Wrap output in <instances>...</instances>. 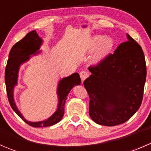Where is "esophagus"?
I'll use <instances>...</instances> for the list:
<instances>
[{"label":"esophagus","mask_w":151,"mask_h":151,"mask_svg":"<svg viewBox=\"0 0 151 151\" xmlns=\"http://www.w3.org/2000/svg\"><path fill=\"white\" fill-rule=\"evenodd\" d=\"M88 73L86 71H82L80 73V78H81V80H82V83H83L84 82V80L85 79H87L88 77Z\"/></svg>","instance_id":"obj_1"}]
</instances>
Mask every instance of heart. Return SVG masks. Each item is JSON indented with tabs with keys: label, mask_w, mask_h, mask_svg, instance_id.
I'll return each mask as SVG.
<instances>
[{
	"label": "heart",
	"mask_w": 151,
	"mask_h": 151,
	"mask_svg": "<svg viewBox=\"0 0 151 151\" xmlns=\"http://www.w3.org/2000/svg\"><path fill=\"white\" fill-rule=\"evenodd\" d=\"M113 45L114 42L112 39L98 35L93 36L90 40L85 49V52H91L96 50L91 58V63L92 64H97L106 57V55L112 50Z\"/></svg>",
	"instance_id": "obj_1"
}]
</instances>
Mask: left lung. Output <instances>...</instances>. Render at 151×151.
Returning <instances> with one entry per match:
<instances>
[{
	"instance_id": "8db88e82",
	"label": "left lung",
	"mask_w": 151,
	"mask_h": 151,
	"mask_svg": "<svg viewBox=\"0 0 151 151\" xmlns=\"http://www.w3.org/2000/svg\"><path fill=\"white\" fill-rule=\"evenodd\" d=\"M113 54L88 68L84 81L90 97L89 115L99 125L114 126L125 123L142 104L146 80V64L140 45L129 34Z\"/></svg>"
}]
</instances>
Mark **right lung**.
<instances>
[{
  "label": "right lung",
  "instance_id": "1",
  "mask_svg": "<svg viewBox=\"0 0 151 151\" xmlns=\"http://www.w3.org/2000/svg\"><path fill=\"white\" fill-rule=\"evenodd\" d=\"M42 42L43 41L39 37L36 30L29 32L23 39L17 42L11 49L5 70L6 88L11 106L13 110L22 118V121L33 127H46L58 123L62 119L64 114V105L67 96L73 87L80 85L81 83V80L78 73H74L68 77L63 78L59 81L58 85L57 93L58 96V104L54 114L45 121L39 122H30L24 118L15 104L14 99V89L15 85H17L19 67L22 63L28 61L30 57H32L30 55H35L40 52L41 50L39 52L37 51L40 49Z\"/></svg>",
  "mask_w": 151,
  "mask_h": 151
}]
</instances>
